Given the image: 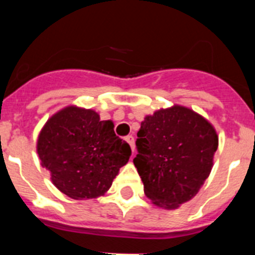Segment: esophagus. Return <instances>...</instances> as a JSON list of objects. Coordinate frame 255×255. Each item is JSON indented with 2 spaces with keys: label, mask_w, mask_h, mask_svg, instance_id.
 I'll return each mask as SVG.
<instances>
[{
  "label": "esophagus",
  "mask_w": 255,
  "mask_h": 255,
  "mask_svg": "<svg viewBox=\"0 0 255 255\" xmlns=\"http://www.w3.org/2000/svg\"><path fill=\"white\" fill-rule=\"evenodd\" d=\"M125 140L128 141V143H129V145H130V147H131V150H132V153H134V150H135L134 136H132V135H128V136H126V138H125Z\"/></svg>",
  "instance_id": "34e87169"
}]
</instances>
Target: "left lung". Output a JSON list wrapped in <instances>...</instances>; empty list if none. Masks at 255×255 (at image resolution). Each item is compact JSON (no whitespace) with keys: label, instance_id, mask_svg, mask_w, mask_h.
Masks as SVG:
<instances>
[{"label":"left lung","instance_id":"obj_1","mask_svg":"<svg viewBox=\"0 0 255 255\" xmlns=\"http://www.w3.org/2000/svg\"><path fill=\"white\" fill-rule=\"evenodd\" d=\"M134 164L152 203L176 209L194 198L213 166L215 128L184 106L161 108L141 121Z\"/></svg>","mask_w":255,"mask_h":255}]
</instances>
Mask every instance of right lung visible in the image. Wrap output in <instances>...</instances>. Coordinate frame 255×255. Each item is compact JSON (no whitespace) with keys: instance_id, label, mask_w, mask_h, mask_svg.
Instances as JSON below:
<instances>
[{"instance_id":"obj_1","label":"right lung","mask_w":255,"mask_h":255,"mask_svg":"<svg viewBox=\"0 0 255 255\" xmlns=\"http://www.w3.org/2000/svg\"><path fill=\"white\" fill-rule=\"evenodd\" d=\"M37 153L53 185L76 200L101 197L131 155L116 136L114 123L93 110L67 106L48 119L37 140Z\"/></svg>"}]
</instances>
